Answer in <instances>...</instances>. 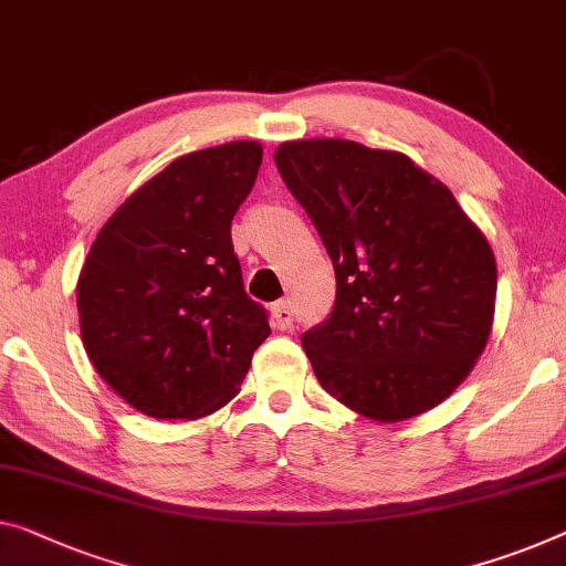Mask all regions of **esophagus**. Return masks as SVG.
<instances>
[{"instance_id": "34e87169", "label": "esophagus", "mask_w": 566, "mask_h": 566, "mask_svg": "<svg viewBox=\"0 0 566 566\" xmlns=\"http://www.w3.org/2000/svg\"><path fill=\"white\" fill-rule=\"evenodd\" d=\"M292 319H294V315H292L290 302H286V300L276 302V305L272 307V325L276 327V331H290Z\"/></svg>"}]
</instances>
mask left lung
<instances>
[{
	"label": "left lung",
	"instance_id": "left-lung-1",
	"mask_svg": "<svg viewBox=\"0 0 566 566\" xmlns=\"http://www.w3.org/2000/svg\"><path fill=\"white\" fill-rule=\"evenodd\" d=\"M274 163L335 266V305L302 335L323 389L376 421L434 409L485 350L491 243L407 155L350 139L284 142Z\"/></svg>",
	"mask_w": 566,
	"mask_h": 566
}]
</instances>
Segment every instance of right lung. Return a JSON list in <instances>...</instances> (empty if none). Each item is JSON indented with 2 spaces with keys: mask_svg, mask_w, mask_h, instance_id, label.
I'll return each mask as SVG.
<instances>
[{
  "mask_svg": "<svg viewBox=\"0 0 566 566\" xmlns=\"http://www.w3.org/2000/svg\"><path fill=\"white\" fill-rule=\"evenodd\" d=\"M259 165V142L177 157L116 208L88 251L75 286L83 348L142 415H213L272 333L231 241Z\"/></svg>",
  "mask_w": 566,
  "mask_h": 566,
  "instance_id": "obj_1",
  "label": "right lung"
}]
</instances>
